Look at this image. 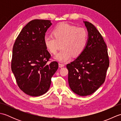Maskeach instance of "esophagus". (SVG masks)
<instances>
[{"instance_id": "esophagus-1", "label": "esophagus", "mask_w": 121, "mask_h": 121, "mask_svg": "<svg viewBox=\"0 0 121 121\" xmlns=\"http://www.w3.org/2000/svg\"><path fill=\"white\" fill-rule=\"evenodd\" d=\"M64 66H65V65H64V64L61 63H59V68H62V67H63Z\"/></svg>"}]
</instances>
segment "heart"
Returning a JSON list of instances; mask_svg holds the SVG:
<instances>
[{
    "mask_svg": "<svg viewBox=\"0 0 121 121\" xmlns=\"http://www.w3.org/2000/svg\"><path fill=\"white\" fill-rule=\"evenodd\" d=\"M88 38L87 30L68 23H61L56 27L52 35H46L44 43L51 53L55 54L61 46L62 49L55 56L56 60L66 62L72 55L78 56L83 52L86 46Z\"/></svg>",
    "mask_w": 121,
    "mask_h": 121,
    "instance_id": "b5f03b06",
    "label": "heart"
}]
</instances>
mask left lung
Masks as SVG:
<instances>
[{
	"label": "left lung",
	"instance_id": "left-lung-1",
	"mask_svg": "<svg viewBox=\"0 0 121 121\" xmlns=\"http://www.w3.org/2000/svg\"><path fill=\"white\" fill-rule=\"evenodd\" d=\"M84 23L88 33L86 47L75 60L66 65L70 88L81 96L93 94L101 86L109 66L107 46L102 35L91 23Z\"/></svg>",
	"mask_w": 121,
	"mask_h": 121
}]
</instances>
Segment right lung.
<instances>
[{"mask_svg": "<svg viewBox=\"0 0 121 121\" xmlns=\"http://www.w3.org/2000/svg\"><path fill=\"white\" fill-rule=\"evenodd\" d=\"M52 25L50 20L35 19L23 28L12 51L11 70L18 86L31 96L45 94L58 63H48L51 55L44 43L45 33Z\"/></svg>", "mask_w": 121, "mask_h": 121, "instance_id": "right-lung-1", "label": "right lung"}]
</instances>
